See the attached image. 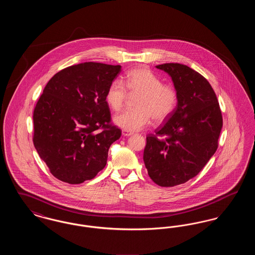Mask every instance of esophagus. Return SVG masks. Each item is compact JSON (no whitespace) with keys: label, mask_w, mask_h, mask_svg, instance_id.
Returning <instances> with one entry per match:
<instances>
[{"label":"esophagus","mask_w":255,"mask_h":255,"mask_svg":"<svg viewBox=\"0 0 255 255\" xmlns=\"http://www.w3.org/2000/svg\"><path fill=\"white\" fill-rule=\"evenodd\" d=\"M132 134H133L132 132H128V131L122 130V135H123V136H130V135H132Z\"/></svg>","instance_id":"34e87169"}]
</instances>
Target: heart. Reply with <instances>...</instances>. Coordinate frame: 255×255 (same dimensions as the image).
I'll return each instance as SVG.
<instances>
[{"instance_id":"obj_1","label":"heart","mask_w":255,"mask_h":255,"mask_svg":"<svg viewBox=\"0 0 255 255\" xmlns=\"http://www.w3.org/2000/svg\"><path fill=\"white\" fill-rule=\"evenodd\" d=\"M125 86L120 81H113L106 93V101L114 111L124 107L128 94L136 97V109L127 110L118 115L114 122L128 132L139 131L155 123L165 122L177 104V93L172 86L162 84L155 73L147 68H136L126 73ZM128 93H127V92Z\"/></svg>"}]
</instances>
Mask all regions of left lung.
Segmentation results:
<instances>
[{
  "instance_id": "obj_1",
  "label": "left lung",
  "mask_w": 255,
  "mask_h": 255,
  "mask_svg": "<svg viewBox=\"0 0 255 255\" xmlns=\"http://www.w3.org/2000/svg\"><path fill=\"white\" fill-rule=\"evenodd\" d=\"M156 68L171 76L178 104L165 124L146 136L143 160L152 181L170 187L194 178L214 155L223 118L217 97L202 74L179 63Z\"/></svg>"
}]
</instances>
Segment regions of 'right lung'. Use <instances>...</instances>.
I'll use <instances>...</instances> for the list:
<instances>
[{"label": "right lung", "instance_id": "add662e5", "mask_svg": "<svg viewBox=\"0 0 255 255\" xmlns=\"http://www.w3.org/2000/svg\"><path fill=\"white\" fill-rule=\"evenodd\" d=\"M122 66L86 62L54 74L33 112V144L62 182L94 179L122 131L111 123L106 93ZM101 129V131H98Z\"/></svg>", "mask_w": 255, "mask_h": 255}]
</instances>
